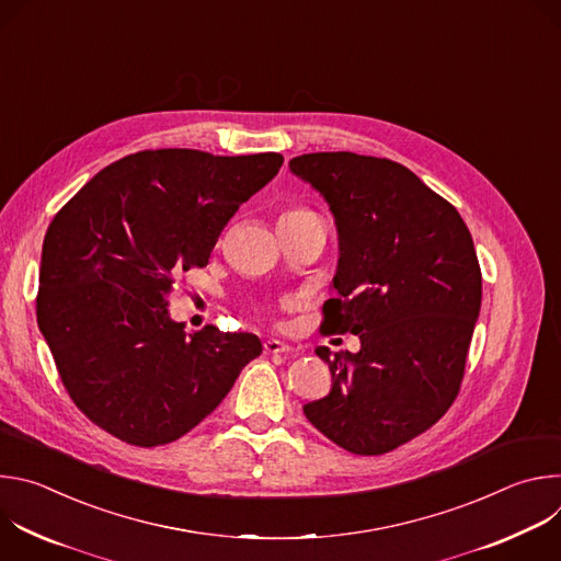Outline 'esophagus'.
Returning <instances> with one entry per match:
<instances>
[{
    "label": "esophagus",
    "instance_id": "obj_1",
    "mask_svg": "<svg viewBox=\"0 0 561 561\" xmlns=\"http://www.w3.org/2000/svg\"><path fill=\"white\" fill-rule=\"evenodd\" d=\"M264 351L268 353V355H282V353H288V351H293L286 342H282V340H266L264 342Z\"/></svg>",
    "mask_w": 561,
    "mask_h": 561
}]
</instances>
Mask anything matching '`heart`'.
Here are the masks:
<instances>
[{"mask_svg":"<svg viewBox=\"0 0 561 561\" xmlns=\"http://www.w3.org/2000/svg\"><path fill=\"white\" fill-rule=\"evenodd\" d=\"M299 213H306V210L304 208H290V210L282 213V217H293V215H299Z\"/></svg>","mask_w":561,"mask_h":561,"instance_id":"obj_1","label":"heart"}]
</instances>
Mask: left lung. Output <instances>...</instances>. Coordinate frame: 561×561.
I'll use <instances>...</instances> for the list:
<instances>
[{
	"mask_svg": "<svg viewBox=\"0 0 561 561\" xmlns=\"http://www.w3.org/2000/svg\"><path fill=\"white\" fill-rule=\"evenodd\" d=\"M290 171L324 195L340 234L322 329L359 335V353L317 346L331 392L308 422L355 455H383L455 402L482 306L472 237L453 204L381 157L308 152Z\"/></svg>",
	"mask_w": 561,
	"mask_h": 561,
	"instance_id": "left-lung-1",
	"label": "left lung"
}]
</instances>
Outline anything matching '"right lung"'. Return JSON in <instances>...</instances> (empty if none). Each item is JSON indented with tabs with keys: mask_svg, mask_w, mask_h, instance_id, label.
I'll list each match as a JSON object with an SVG mask.
<instances>
[{
	"mask_svg": "<svg viewBox=\"0 0 561 561\" xmlns=\"http://www.w3.org/2000/svg\"><path fill=\"white\" fill-rule=\"evenodd\" d=\"M279 152L141 150L100 171L50 221L37 324L75 407L113 437L164 446L193 431L262 353L253 333L186 335L169 314L228 219L282 169Z\"/></svg>",
	"mask_w": 561,
	"mask_h": 561,
	"instance_id": "add662e5",
	"label": "right lung"
}]
</instances>
